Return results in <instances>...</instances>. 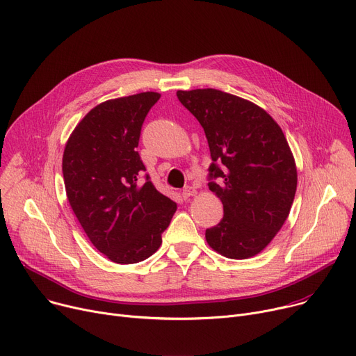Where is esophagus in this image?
Instances as JSON below:
<instances>
[{
  "label": "esophagus",
  "instance_id": "34e87169",
  "mask_svg": "<svg viewBox=\"0 0 356 356\" xmlns=\"http://www.w3.org/2000/svg\"><path fill=\"white\" fill-rule=\"evenodd\" d=\"M181 195H183V197H184V199L192 197V196H195V195H196V188H195V187H191V186H187V187H184V188H183Z\"/></svg>",
  "mask_w": 356,
  "mask_h": 356
}]
</instances>
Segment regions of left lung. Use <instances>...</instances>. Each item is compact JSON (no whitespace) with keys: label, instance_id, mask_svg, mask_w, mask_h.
<instances>
[{"label":"left lung","instance_id":"obj_1","mask_svg":"<svg viewBox=\"0 0 356 356\" xmlns=\"http://www.w3.org/2000/svg\"><path fill=\"white\" fill-rule=\"evenodd\" d=\"M202 124L213 163L209 188L223 204L207 245L229 259L262 252L289 216L298 172L279 124L254 103L216 88L179 90Z\"/></svg>","mask_w":356,"mask_h":356}]
</instances>
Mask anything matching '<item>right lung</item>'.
I'll return each mask as SVG.
<instances>
[{
  "mask_svg": "<svg viewBox=\"0 0 356 356\" xmlns=\"http://www.w3.org/2000/svg\"><path fill=\"white\" fill-rule=\"evenodd\" d=\"M160 94L146 91L91 108L70 134L63 154L67 199L87 238L111 262L129 265L161 245L177 204L161 195L136 147Z\"/></svg>",
  "mask_w": 356,
  "mask_h": 356,
  "instance_id": "1",
  "label": "right lung"
}]
</instances>
